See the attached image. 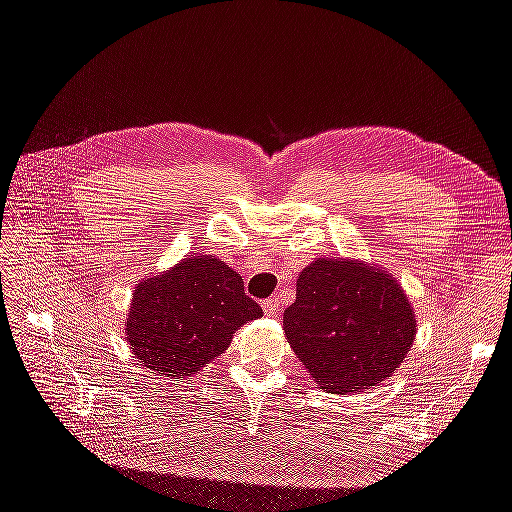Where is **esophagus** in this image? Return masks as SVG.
<instances>
[{
  "label": "esophagus",
  "instance_id": "1",
  "mask_svg": "<svg viewBox=\"0 0 512 512\" xmlns=\"http://www.w3.org/2000/svg\"><path fill=\"white\" fill-rule=\"evenodd\" d=\"M262 309H265L267 316H277V312H280V301L267 299L265 303H262Z\"/></svg>",
  "mask_w": 512,
  "mask_h": 512
}]
</instances>
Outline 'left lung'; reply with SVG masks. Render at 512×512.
Here are the masks:
<instances>
[{
    "label": "left lung",
    "mask_w": 512,
    "mask_h": 512,
    "mask_svg": "<svg viewBox=\"0 0 512 512\" xmlns=\"http://www.w3.org/2000/svg\"><path fill=\"white\" fill-rule=\"evenodd\" d=\"M284 333L316 384L346 395L395 374L416 339V316L389 271L363 260L316 258L299 275Z\"/></svg>",
    "instance_id": "8db88e82"
}]
</instances>
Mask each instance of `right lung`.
<instances>
[{"label":"right lung","instance_id":"right-lung-1","mask_svg":"<svg viewBox=\"0 0 512 512\" xmlns=\"http://www.w3.org/2000/svg\"><path fill=\"white\" fill-rule=\"evenodd\" d=\"M260 316L241 275L203 254L134 286L126 335L132 354L151 374L188 378L220 356L247 320Z\"/></svg>","mask_w":512,"mask_h":512}]
</instances>
